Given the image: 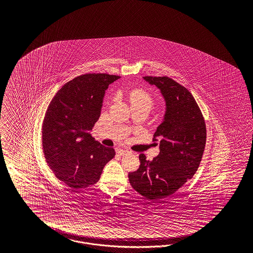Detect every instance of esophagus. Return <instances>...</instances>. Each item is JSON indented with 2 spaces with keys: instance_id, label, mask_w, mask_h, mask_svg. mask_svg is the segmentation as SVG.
<instances>
[{
  "instance_id": "1",
  "label": "esophagus",
  "mask_w": 253,
  "mask_h": 253,
  "mask_svg": "<svg viewBox=\"0 0 253 253\" xmlns=\"http://www.w3.org/2000/svg\"><path fill=\"white\" fill-rule=\"evenodd\" d=\"M118 153L120 154V155H125V154L130 153V151L129 150H127V149H119L118 151H117Z\"/></svg>"
}]
</instances>
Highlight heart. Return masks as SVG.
Masks as SVG:
<instances>
[{
  "label": "heart",
  "mask_w": 253,
  "mask_h": 253,
  "mask_svg": "<svg viewBox=\"0 0 253 253\" xmlns=\"http://www.w3.org/2000/svg\"><path fill=\"white\" fill-rule=\"evenodd\" d=\"M129 100L131 107H146L148 110H151L154 106L153 97L141 89L131 91L129 94Z\"/></svg>",
  "instance_id": "obj_1"
}]
</instances>
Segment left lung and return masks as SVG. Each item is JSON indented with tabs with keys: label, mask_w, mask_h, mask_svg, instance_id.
I'll return each mask as SVG.
<instances>
[{
	"label": "left lung",
	"mask_w": 253,
	"mask_h": 253,
	"mask_svg": "<svg viewBox=\"0 0 253 253\" xmlns=\"http://www.w3.org/2000/svg\"><path fill=\"white\" fill-rule=\"evenodd\" d=\"M161 90L166 103L162 123L154 133L160 154L153 161L139 156L140 167L129 173L135 191L152 200L163 199L191 179L198 170L206 145V125L191 92L169 77H143Z\"/></svg>",
	"instance_id": "obj_1"
}]
</instances>
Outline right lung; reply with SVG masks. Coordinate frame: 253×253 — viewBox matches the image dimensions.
I'll return each mask as SVG.
<instances>
[{
    "mask_svg": "<svg viewBox=\"0 0 253 253\" xmlns=\"http://www.w3.org/2000/svg\"><path fill=\"white\" fill-rule=\"evenodd\" d=\"M120 76L90 73L63 85L46 110L42 149L54 175L73 189L98 182L115 150L95 141L90 133L98 121L108 85Z\"/></svg>",
    "mask_w": 253,
    "mask_h": 253,
    "instance_id": "obj_1",
    "label": "right lung"
}]
</instances>
